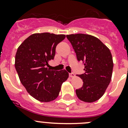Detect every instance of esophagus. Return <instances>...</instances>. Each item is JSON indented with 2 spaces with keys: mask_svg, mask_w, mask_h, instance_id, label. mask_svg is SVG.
I'll return each mask as SVG.
<instances>
[{
  "mask_svg": "<svg viewBox=\"0 0 128 128\" xmlns=\"http://www.w3.org/2000/svg\"><path fill=\"white\" fill-rule=\"evenodd\" d=\"M69 76H70L71 78H73V77H75V74L74 73H70L69 74Z\"/></svg>",
  "mask_w": 128,
  "mask_h": 128,
  "instance_id": "1",
  "label": "esophagus"
}]
</instances>
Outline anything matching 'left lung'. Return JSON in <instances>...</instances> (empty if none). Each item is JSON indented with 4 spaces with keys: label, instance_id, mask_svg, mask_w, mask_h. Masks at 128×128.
Segmentation results:
<instances>
[{
    "label": "left lung",
    "instance_id": "1",
    "mask_svg": "<svg viewBox=\"0 0 128 128\" xmlns=\"http://www.w3.org/2000/svg\"><path fill=\"white\" fill-rule=\"evenodd\" d=\"M78 61L84 64L85 73L78 75L83 86L76 90L77 97L85 102L96 101L104 95L112 79L113 68L112 55L98 38L90 34L66 35Z\"/></svg>",
    "mask_w": 128,
    "mask_h": 128
}]
</instances>
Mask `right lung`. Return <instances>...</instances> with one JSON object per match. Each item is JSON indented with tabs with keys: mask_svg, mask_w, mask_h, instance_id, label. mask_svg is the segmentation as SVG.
<instances>
[{
	"mask_svg": "<svg viewBox=\"0 0 128 128\" xmlns=\"http://www.w3.org/2000/svg\"><path fill=\"white\" fill-rule=\"evenodd\" d=\"M64 34L34 33L18 48L15 67L19 78L28 94L42 102H49L58 96L62 84L69 77L66 70H51L46 66L54 59L58 43Z\"/></svg>",
	"mask_w": 128,
	"mask_h": 128,
	"instance_id": "obj_1",
	"label": "right lung"
}]
</instances>
